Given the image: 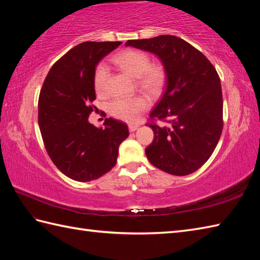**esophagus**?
Masks as SVG:
<instances>
[{"mask_svg": "<svg viewBox=\"0 0 260 260\" xmlns=\"http://www.w3.org/2000/svg\"><path fill=\"white\" fill-rule=\"evenodd\" d=\"M137 128H139V125H135V124H129L128 125L129 132H135Z\"/></svg>", "mask_w": 260, "mask_h": 260, "instance_id": "1", "label": "esophagus"}]
</instances>
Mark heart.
I'll return each mask as SVG.
<instances>
[{
  "instance_id": "b5f03b06",
  "label": "heart",
  "mask_w": 260,
  "mask_h": 260,
  "mask_svg": "<svg viewBox=\"0 0 260 260\" xmlns=\"http://www.w3.org/2000/svg\"><path fill=\"white\" fill-rule=\"evenodd\" d=\"M116 66L125 73L135 77L136 84L142 90L156 95L165 82V69L159 63H151L148 54L139 50H125L113 58ZM108 67L106 63L99 62L93 70V86L98 93L107 90ZM148 107V102L142 96L116 98L108 105V112L120 120L134 123Z\"/></svg>"
}]
</instances>
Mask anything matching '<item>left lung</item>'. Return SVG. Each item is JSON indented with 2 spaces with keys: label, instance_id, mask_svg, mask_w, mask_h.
Instances as JSON below:
<instances>
[{
  "label": "left lung",
  "instance_id": "8db88e82",
  "mask_svg": "<svg viewBox=\"0 0 260 260\" xmlns=\"http://www.w3.org/2000/svg\"><path fill=\"white\" fill-rule=\"evenodd\" d=\"M126 47L151 52L161 60L167 86L150 117L168 126L147 124L154 140L145 148L154 167L173 175H187L211 156L222 133V90L207 57L174 36L128 40Z\"/></svg>",
  "mask_w": 260,
  "mask_h": 260
}]
</instances>
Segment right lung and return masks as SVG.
Listing matches in <instances>:
<instances>
[{"label": "right lung", "instance_id": "add662e5", "mask_svg": "<svg viewBox=\"0 0 260 260\" xmlns=\"http://www.w3.org/2000/svg\"><path fill=\"white\" fill-rule=\"evenodd\" d=\"M121 42H82L52 66L39 97L38 121L53 164L78 182L101 178L112 170L128 127L106 118L104 127L88 121L96 99L93 70ZM96 108V107H95Z\"/></svg>", "mask_w": 260, "mask_h": 260}]
</instances>
